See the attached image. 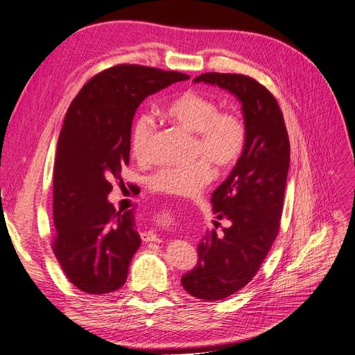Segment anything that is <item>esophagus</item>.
<instances>
[{"mask_svg":"<svg viewBox=\"0 0 355 355\" xmlns=\"http://www.w3.org/2000/svg\"><path fill=\"white\" fill-rule=\"evenodd\" d=\"M145 239H146L148 241H157V240H158L155 232H148V234H145Z\"/></svg>","mask_w":355,"mask_h":355,"instance_id":"1","label":"esophagus"}]
</instances>
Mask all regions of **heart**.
Wrapping results in <instances>:
<instances>
[{
    "label": "heart",
    "instance_id": "heart-1",
    "mask_svg": "<svg viewBox=\"0 0 355 355\" xmlns=\"http://www.w3.org/2000/svg\"><path fill=\"white\" fill-rule=\"evenodd\" d=\"M164 114L168 120L194 133L189 149V164L182 167H159L146 178L153 191L175 197H192L206 188L214 178L231 170L241 159L249 130L244 118L235 111H220V105L197 90L182 92L170 101ZM154 116L139 114L132 124L130 148L137 159H145L154 135Z\"/></svg>",
    "mask_w": 355,
    "mask_h": 355
}]
</instances>
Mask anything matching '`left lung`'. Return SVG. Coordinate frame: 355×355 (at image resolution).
Instances as JSON below:
<instances>
[{
  "instance_id": "1",
  "label": "left lung",
  "mask_w": 355,
  "mask_h": 355,
  "mask_svg": "<svg viewBox=\"0 0 355 355\" xmlns=\"http://www.w3.org/2000/svg\"><path fill=\"white\" fill-rule=\"evenodd\" d=\"M237 96L249 130L245 151L227 180L213 192V210L231 227L204 235L198 263L182 277L192 296L220 300L239 292L259 271L275 241L283 213L290 142L274 94L243 73L206 72L194 80Z\"/></svg>"
}]
</instances>
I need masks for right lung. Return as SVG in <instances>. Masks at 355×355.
<instances>
[{
  "instance_id": "obj_1",
  "label": "right lung",
  "mask_w": 355,
  "mask_h": 355,
  "mask_svg": "<svg viewBox=\"0 0 355 355\" xmlns=\"http://www.w3.org/2000/svg\"><path fill=\"white\" fill-rule=\"evenodd\" d=\"M187 73L116 65L94 75L71 102L53 176L51 249L68 280L90 295L120 288L141 245L135 211L108 201L112 180L130 161V130L145 98Z\"/></svg>"
}]
</instances>
